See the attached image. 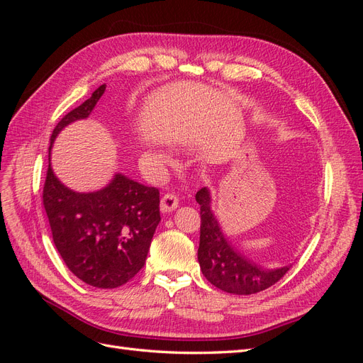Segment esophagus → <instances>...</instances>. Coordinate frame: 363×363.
Returning <instances> with one entry per match:
<instances>
[{"label":"esophagus","instance_id":"34e87169","mask_svg":"<svg viewBox=\"0 0 363 363\" xmlns=\"http://www.w3.org/2000/svg\"><path fill=\"white\" fill-rule=\"evenodd\" d=\"M179 207V199L174 194H164L160 200V211L163 213H169Z\"/></svg>","mask_w":363,"mask_h":363}]
</instances>
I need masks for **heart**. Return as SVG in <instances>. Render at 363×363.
<instances>
[{
	"label": "heart",
	"mask_w": 363,
	"mask_h": 363,
	"mask_svg": "<svg viewBox=\"0 0 363 363\" xmlns=\"http://www.w3.org/2000/svg\"><path fill=\"white\" fill-rule=\"evenodd\" d=\"M157 157H159L162 162H167V160H168V156L164 155V152H162V151H159V152H157Z\"/></svg>",
	"instance_id": "obj_1"
}]
</instances>
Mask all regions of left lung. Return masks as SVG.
<instances>
[{"mask_svg":"<svg viewBox=\"0 0 363 363\" xmlns=\"http://www.w3.org/2000/svg\"><path fill=\"white\" fill-rule=\"evenodd\" d=\"M195 200L201 215L199 262L203 276L213 286L235 295L257 294L276 284L289 271L291 265L263 268L232 245L212 211V194L207 188L196 192Z\"/></svg>","mask_w":363,"mask_h":363,"instance_id":"obj_1","label":"left lung"}]
</instances>
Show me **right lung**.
<instances>
[{
  "mask_svg": "<svg viewBox=\"0 0 363 363\" xmlns=\"http://www.w3.org/2000/svg\"><path fill=\"white\" fill-rule=\"evenodd\" d=\"M104 91L106 84H101L91 98L62 118L50 139V155L60 131L89 116ZM159 203V189L121 172L100 191L75 192L56 177L51 162L48 164L43 207L54 245L74 276L91 286H123L145 265L160 223Z\"/></svg>",
  "mask_w": 363,
  "mask_h": 363,
  "instance_id": "add662e5",
  "label": "right lung"
}]
</instances>
